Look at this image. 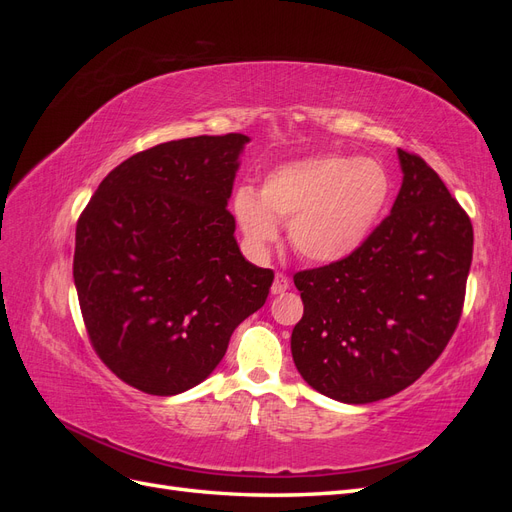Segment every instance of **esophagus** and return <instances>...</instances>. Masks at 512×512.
<instances>
[{
	"instance_id": "esophagus-1",
	"label": "esophagus",
	"mask_w": 512,
	"mask_h": 512,
	"mask_svg": "<svg viewBox=\"0 0 512 512\" xmlns=\"http://www.w3.org/2000/svg\"><path fill=\"white\" fill-rule=\"evenodd\" d=\"M288 288H290L288 275H284V273H277V275H275V280H273V286H271V292H273V294H284Z\"/></svg>"
}]
</instances>
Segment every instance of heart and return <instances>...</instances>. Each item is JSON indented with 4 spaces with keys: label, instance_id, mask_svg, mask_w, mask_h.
Here are the masks:
<instances>
[{
    "label": "heart",
    "instance_id": "1",
    "mask_svg": "<svg viewBox=\"0 0 512 512\" xmlns=\"http://www.w3.org/2000/svg\"><path fill=\"white\" fill-rule=\"evenodd\" d=\"M393 194L382 162L327 153L273 168L256 194L239 188L232 215L254 250L269 247L288 222L292 250L314 265L346 260L369 239Z\"/></svg>",
    "mask_w": 512,
    "mask_h": 512
}]
</instances>
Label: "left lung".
<instances>
[{
	"label": "left lung",
	"mask_w": 512,
	"mask_h": 512,
	"mask_svg": "<svg viewBox=\"0 0 512 512\" xmlns=\"http://www.w3.org/2000/svg\"><path fill=\"white\" fill-rule=\"evenodd\" d=\"M389 218L346 260L299 271L292 359L318 393L371 404L404 391L453 337L472 265L468 213L423 158L397 149Z\"/></svg>",
	"instance_id": "8db88e82"
}]
</instances>
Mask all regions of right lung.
<instances>
[{
	"instance_id": "add662e5",
	"label": "right lung",
	"mask_w": 512,
	"mask_h": 512,
	"mask_svg": "<svg viewBox=\"0 0 512 512\" xmlns=\"http://www.w3.org/2000/svg\"><path fill=\"white\" fill-rule=\"evenodd\" d=\"M247 143L194 136L136 153L104 177L76 224L89 342L138 391L168 397L203 382L269 297L273 271L243 258L226 209Z\"/></svg>"
}]
</instances>
